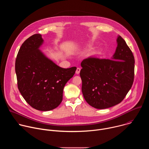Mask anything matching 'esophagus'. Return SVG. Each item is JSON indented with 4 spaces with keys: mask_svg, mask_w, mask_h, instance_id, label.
Segmentation results:
<instances>
[{
    "mask_svg": "<svg viewBox=\"0 0 149 149\" xmlns=\"http://www.w3.org/2000/svg\"><path fill=\"white\" fill-rule=\"evenodd\" d=\"M80 71H81V69H80L79 68H77V70H76L75 73H76L77 74H79V72H80Z\"/></svg>",
    "mask_w": 149,
    "mask_h": 149,
    "instance_id": "1",
    "label": "esophagus"
}]
</instances>
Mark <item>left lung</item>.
<instances>
[{
  "label": "left lung",
  "mask_w": 149,
  "mask_h": 149,
  "mask_svg": "<svg viewBox=\"0 0 149 149\" xmlns=\"http://www.w3.org/2000/svg\"><path fill=\"white\" fill-rule=\"evenodd\" d=\"M111 59L88 57L81 66L82 93L87 103L105 109L121 102L131 89L134 77V58L120 36Z\"/></svg>",
  "instance_id": "1"
}]
</instances>
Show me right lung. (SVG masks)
<instances>
[{"mask_svg": "<svg viewBox=\"0 0 149 149\" xmlns=\"http://www.w3.org/2000/svg\"><path fill=\"white\" fill-rule=\"evenodd\" d=\"M44 43L40 34H34L20 47L15 62L18 89L25 101L39 111L52 110L61 104L66 83L77 68H63L39 48Z\"/></svg>", "mask_w": 149, "mask_h": 149, "instance_id": "obj_1", "label": "right lung"}]
</instances>
